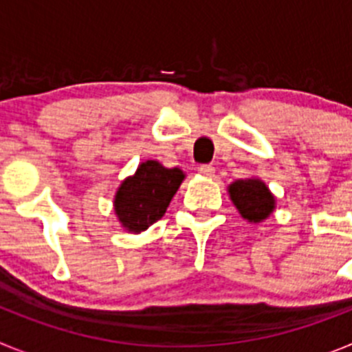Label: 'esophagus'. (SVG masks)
<instances>
[{
	"mask_svg": "<svg viewBox=\"0 0 352 352\" xmlns=\"http://www.w3.org/2000/svg\"><path fill=\"white\" fill-rule=\"evenodd\" d=\"M199 173L203 174L204 178H213L214 167L213 166H201V167H199Z\"/></svg>",
	"mask_w": 352,
	"mask_h": 352,
	"instance_id": "34e87169",
	"label": "esophagus"
}]
</instances>
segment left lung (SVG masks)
<instances>
[{"label": "left lung", "instance_id": "1", "mask_svg": "<svg viewBox=\"0 0 352 352\" xmlns=\"http://www.w3.org/2000/svg\"><path fill=\"white\" fill-rule=\"evenodd\" d=\"M227 192L238 213L250 223L264 222L276 208L275 195L261 178L236 179Z\"/></svg>", "mask_w": 352, "mask_h": 352}]
</instances>
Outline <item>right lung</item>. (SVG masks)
<instances>
[{"label":"right lung","mask_w":352,"mask_h":352,"mask_svg":"<svg viewBox=\"0 0 352 352\" xmlns=\"http://www.w3.org/2000/svg\"><path fill=\"white\" fill-rule=\"evenodd\" d=\"M185 179L179 167L167 169L157 160L141 162L121 182L114 195V213L125 231L139 234L166 214L170 199Z\"/></svg>","instance_id":"obj_1"}]
</instances>
